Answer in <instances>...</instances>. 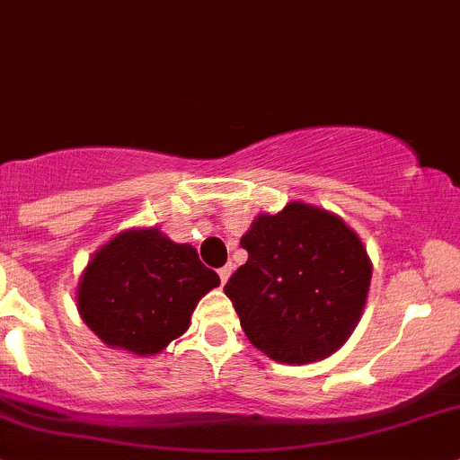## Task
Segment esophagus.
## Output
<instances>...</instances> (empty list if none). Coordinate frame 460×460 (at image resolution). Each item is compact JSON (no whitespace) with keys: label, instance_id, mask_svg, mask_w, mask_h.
Segmentation results:
<instances>
[{"label":"esophagus","instance_id":"esophagus-1","mask_svg":"<svg viewBox=\"0 0 460 460\" xmlns=\"http://www.w3.org/2000/svg\"><path fill=\"white\" fill-rule=\"evenodd\" d=\"M231 271H234V267H231V264H226V267L217 269V276H220V282H222V285H225V282H226V280H229Z\"/></svg>","mask_w":460,"mask_h":460}]
</instances>
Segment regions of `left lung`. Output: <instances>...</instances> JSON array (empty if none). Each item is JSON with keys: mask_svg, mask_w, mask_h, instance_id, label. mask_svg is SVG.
<instances>
[{"mask_svg": "<svg viewBox=\"0 0 460 460\" xmlns=\"http://www.w3.org/2000/svg\"><path fill=\"white\" fill-rule=\"evenodd\" d=\"M240 244L249 258L225 294L249 341L276 363L332 356L358 324L372 280L358 235L333 213L291 202L258 216Z\"/></svg>", "mask_w": 460, "mask_h": 460, "instance_id": "1", "label": "left lung"}]
</instances>
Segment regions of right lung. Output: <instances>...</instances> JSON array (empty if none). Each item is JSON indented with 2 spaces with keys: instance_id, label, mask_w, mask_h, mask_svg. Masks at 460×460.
I'll list each match as a JSON object with an SVG mask.
<instances>
[{
  "instance_id": "1",
  "label": "right lung",
  "mask_w": 460,
  "mask_h": 460,
  "mask_svg": "<svg viewBox=\"0 0 460 460\" xmlns=\"http://www.w3.org/2000/svg\"><path fill=\"white\" fill-rule=\"evenodd\" d=\"M217 285L189 244L157 229L124 231L88 262L77 305L106 345L146 356L182 336L198 300Z\"/></svg>"
}]
</instances>
